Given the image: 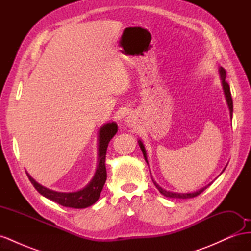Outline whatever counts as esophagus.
Instances as JSON below:
<instances>
[{
  "label": "esophagus",
  "instance_id": "obj_1",
  "mask_svg": "<svg viewBox=\"0 0 251 251\" xmlns=\"http://www.w3.org/2000/svg\"><path fill=\"white\" fill-rule=\"evenodd\" d=\"M134 121H135V119L133 118V117H127V119H126V123L128 124V126H134Z\"/></svg>",
  "mask_w": 251,
  "mask_h": 251
}]
</instances>
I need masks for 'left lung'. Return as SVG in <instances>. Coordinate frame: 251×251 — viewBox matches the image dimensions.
Listing matches in <instances>:
<instances>
[{
  "label": "left lung",
  "mask_w": 251,
  "mask_h": 251,
  "mask_svg": "<svg viewBox=\"0 0 251 251\" xmlns=\"http://www.w3.org/2000/svg\"><path fill=\"white\" fill-rule=\"evenodd\" d=\"M220 74H221V78H222V85H223V89H224V93H225V96H226V100H227V103H228V107H229V111H230V116H232V109H233V104H232V97H231V93H230V87L228 85V82H227L225 80L226 78V71L224 68H220ZM139 142V146H140V149L142 151L143 153V157L144 159H146V161L148 162V159H147V155H146V150H144V147L141 141H138ZM155 186L158 188V191L160 192L163 196L165 197H169V198H176V199H189V198H194V197H197L198 195H200L202 192H204L205 189H206L209 185L205 186L203 188H201L200 191L198 192H195V193H189V194H178V193H172V192H168L165 191V189H163L162 187L159 186L156 182L153 180Z\"/></svg>",
  "instance_id": "left-lung-1"
}]
</instances>
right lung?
Instances as JSON below:
<instances>
[{
    "label": "right lung",
    "mask_w": 251,
    "mask_h": 251,
    "mask_svg": "<svg viewBox=\"0 0 251 251\" xmlns=\"http://www.w3.org/2000/svg\"><path fill=\"white\" fill-rule=\"evenodd\" d=\"M117 132V125L115 123H109L104 125L100 131V150H98V165L95 176L90 183L82 188L81 191L75 193H58L51 191L49 188L42 186L29 176H27L35 189L47 199L54 201L63 206L72 208H86L94 204L100 198L102 187L107 180V170H105V154L110 140Z\"/></svg>",
    "instance_id": "obj_1"
}]
</instances>
